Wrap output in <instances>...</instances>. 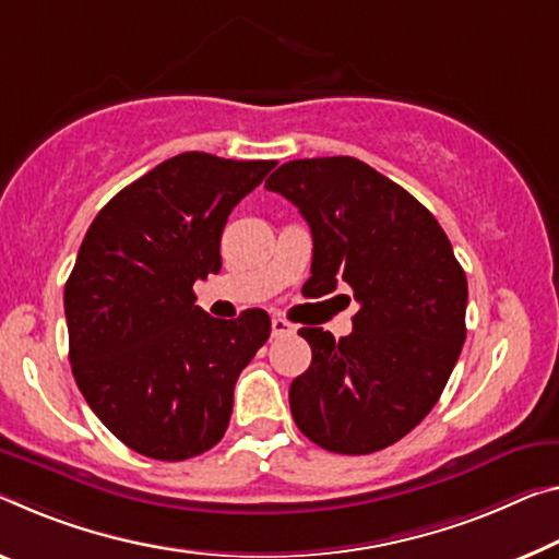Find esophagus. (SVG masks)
<instances>
[{
	"mask_svg": "<svg viewBox=\"0 0 559 559\" xmlns=\"http://www.w3.org/2000/svg\"><path fill=\"white\" fill-rule=\"evenodd\" d=\"M295 328L287 320H282V317H272V337H285V334H292Z\"/></svg>",
	"mask_w": 559,
	"mask_h": 559,
	"instance_id": "esophagus-1",
	"label": "esophagus"
}]
</instances>
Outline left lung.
Segmentation results:
<instances>
[{"instance_id":"left-lung-1","label":"left lung","mask_w":559,"mask_h":559,"mask_svg":"<svg viewBox=\"0 0 559 559\" xmlns=\"http://www.w3.org/2000/svg\"><path fill=\"white\" fill-rule=\"evenodd\" d=\"M264 187L312 229L314 297L347 285L359 302L347 337L299 330L312 365L289 384L292 417L330 452L390 448L437 405L465 345V270L432 212L355 157L287 162Z\"/></svg>"}]
</instances>
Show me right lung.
<instances>
[{"label": "right lung", "instance_id": "right-lung-1", "mask_svg": "<svg viewBox=\"0 0 559 559\" xmlns=\"http://www.w3.org/2000/svg\"><path fill=\"white\" fill-rule=\"evenodd\" d=\"M277 165L185 152L94 217L64 287L76 388L117 440L152 460L212 450L231 394L272 332L264 309L214 320L192 285L222 267L229 212Z\"/></svg>", "mask_w": 559, "mask_h": 559}]
</instances>
